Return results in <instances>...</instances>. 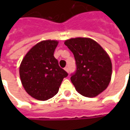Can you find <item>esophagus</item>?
Returning a JSON list of instances; mask_svg holds the SVG:
<instances>
[{
	"label": "esophagus",
	"instance_id": "1",
	"mask_svg": "<svg viewBox=\"0 0 130 130\" xmlns=\"http://www.w3.org/2000/svg\"><path fill=\"white\" fill-rule=\"evenodd\" d=\"M64 70H65L67 72H69V68H68V67H66V68H64Z\"/></svg>",
	"mask_w": 130,
	"mask_h": 130
}]
</instances>
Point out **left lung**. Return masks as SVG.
<instances>
[{
  "label": "left lung",
  "instance_id": "8db88e82",
  "mask_svg": "<svg viewBox=\"0 0 130 130\" xmlns=\"http://www.w3.org/2000/svg\"><path fill=\"white\" fill-rule=\"evenodd\" d=\"M65 44L76 60V70L70 79L76 91L88 98L103 92L111 79L112 64L107 53L90 38H71Z\"/></svg>",
  "mask_w": 130,
  "mask_h": 130
}]
</instances>
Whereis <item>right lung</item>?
<instances>
[{"label": "right lung", "instance_id": "obj_1", "mask_svg": "<svg viewBox=\"0 0 130 130\" xmlns=\"http://www.w3.org/2000/svg\"><path fill=\"white\" fill-rule=\"evenodd\" d=\"M58 44L44 40L26 54L19 68L21 84L27 93L38 100L45 101L56 95L68 74L58 65L54 53Z\"/></svg>", "mask_w": 130, "mask_h": 130}]
</instances>
